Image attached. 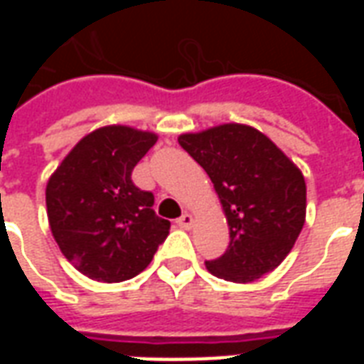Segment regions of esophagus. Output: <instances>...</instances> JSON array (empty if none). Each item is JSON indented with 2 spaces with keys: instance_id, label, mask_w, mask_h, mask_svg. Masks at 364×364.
I'll use <instances>...</instances> for the list:
<instances>
[{
  "instance_id": "34e87169",
  "label": "esophagus",
  "mask_w": 364,
  "mask_h": 364,
  "mask_svg": "<svg viewBox=\"0 0 364 364\" xmlns=\"http://www.w3.org/2000/svg\"><path fill=\"white\" fill-rule=\"evenodd\" d=\"M177 224H179V228L191 230V228H193V224H195V218H193V216H191L189 213H185L181 216V218L177 220Z\"/></svg>"
}]
</instances>
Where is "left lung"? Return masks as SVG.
Instances as JSON below:
<instances>
[{
  "label": "left lung",
  "mask_w": 364,
  "mask_h": 364,
  "mask_svg": "<svg viewBox=\"0 0 364 364\" xmlns=\"http://www.w3.org/2000/svg\"><path fill=\"white\" fill-rule=\"evenodd\" d=\"M179 144L214 183L230 228L228 250L206 269L224 281L253 282L279 267L306 220L296 164L257 128L237 122L187 132Z\"/></svg>",
  "instance_id": "8db88e82"
}]
</instances>
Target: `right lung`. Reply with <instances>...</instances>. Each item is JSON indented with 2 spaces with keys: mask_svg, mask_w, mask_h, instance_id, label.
Here are the masks:
<instances>
[{
  "mask_svg": "<svg viewBox=\"0 0 364 364\" xmlns=\"http://www.w3.org/2000/svg\"><path fill=\"white\" fill-rule=\"evenodd\" d=\"M158 134L122 124L97 128L70 150L46 183L52 236L72 265L93 281L120 282L150 265L169 234L154 195L132 169Z\"/></svg>",
  "mask_w": 364,
  "mask_h": 364,
  "instance_id": "1",
  "label": "right lung"
}]
</instances>
